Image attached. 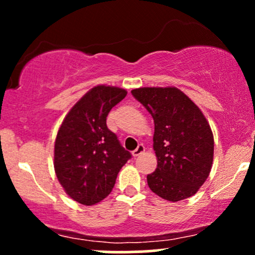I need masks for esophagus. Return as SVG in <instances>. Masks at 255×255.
Returning <instances> with one entry per match:
<instances>
[{
	"mask_svg": "<svg viewBox=\"0 0 255 255\" xmlns=\"http://www.w3.org/2000/svg\"><path fill=\"white\" fill-rule=\"evenodd\" d=\"M144 151H145V146L142 144H140V145H137V147L135 148V150L131 152V154H133L134 158H136L137 156H140L141 153H144Z\"/></svg>",
	"mask_w": 255,
	"mask_h": 255,
	"instance_id": "esophagus-1",
	"label": "esophagus"
}]
</instances>
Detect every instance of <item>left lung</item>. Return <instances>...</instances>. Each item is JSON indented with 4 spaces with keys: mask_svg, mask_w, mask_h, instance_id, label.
<instances>
[{
    "mask_svg": "<svg viewBox=\"0 0 255 255\" xmlns=\"http://www.w3.org/2000/svg\"><path fill=\"white\" fill-rule=\"evenodd\" d=\"M131 95L154 121L157 168L147 175L150 189L174 203L194 195L213 160V134L204 114L176 87H140Z\"/></svg>",
    "mask_w": 255,
    "mask_h": 255,
    "instance_id": "left-lung-1",
    "label": "left lung"
}]
</instances>
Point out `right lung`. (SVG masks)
I'll return each mask as SVG.
<instances>
[{"instance_id": "add662e5", "label": "right lung", "mask_w": 255, "mask_h": 255, "mask_svg": "<svg viewBox=\"0 0 255 255\" xmlns=\"http://www.w3.org/2000/svg\"><path fill=\"white\" fill-rule=\"evenodd\" d=\"M127 96L114 86L91 89L64 118L54 152L57 180L73 200L95 205L110 194L131 154L107 126V116Z\"/></svg>"}]
</instances>
